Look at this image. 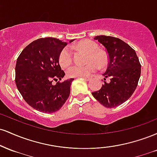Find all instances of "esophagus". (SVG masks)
<instances>
[{"label": "esophagus", "instance_id": "obj_1", "mask_svg": "<svg viewBox=\"0 0 157 157\" xmlns=\"http://www.w3.org/2000/svg\"><path fill=\"white\" fill-rule=\"evenodd\" d=\"M82 78H84L85 80L89 81V80H91V78H92V77H82Z\"/></svg>", "mask_w": 157, "mask_h": 157}]
</instances>
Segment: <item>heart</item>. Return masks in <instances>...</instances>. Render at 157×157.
<instances>
[{
	"instance_id": "1",
	"label": "heart",
	"mask_w": 157,
	"mask_h": 157,
	"mask_svg": "<svg viewBox=\"0 0 157 157\" xmlns=\"http://www.w3.org/2000/svg\"><path fill=\"white\" fill-rule=\"evenodd\" d=\"M72 48H77L88 52L86 61L89 63L84 66L75 65L67 70V75L70 77H80L89 76L97 69V65L104 67L108 63V56L104 51L97 49L98 45L94 41L90 40H85L80 41ZM59 63L63 68H66L71 64L73 60V55L70 48L65 47L61 50L58 57ZM96 63L95 64V63Z\"/></svg>"
}]
</instances>
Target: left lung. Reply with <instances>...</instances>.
<instances>
[{"label":"left lung","instance_id":"left-lung-1","mask_svg":"<svg viewBox=\"0 0 157 157\" xmlns=\"http://www.w3.org/2000/svg\"><path fill=\"white\" fill-rule=\"evenodd\" d=\"M105 47L109 59L105 72L109 83L104 81L101 89L92 92L106 108H114L128 100L134 92L141 75V64L134 49L117 37L99 35L94 37Z\"/></svg>","mask_w":157,"mask_h":157}]
</instances>
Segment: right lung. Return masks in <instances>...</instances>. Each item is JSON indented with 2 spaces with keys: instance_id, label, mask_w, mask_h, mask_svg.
Wrapping results in <instances>:
<instances>
[{
  "instance_id": "obj_1",
  "label": "right lung",
  "mask_w": 157,
  "mask_h": 157,
  "mask_svg": "<svg viewBox=\"0 0 157 157\" xmlns=\"http://www.w3.org/2000/svg\"><path fill=\"white\" fill-rule=\"evenodd\" d=\"M66 45L67 43L54 37L37 39L29 44L17 59V89L25 101L40 112L57 111L69 97L73 78L52 83L54 80H61L65 75L58 57Z\"/></svg>"
}]
</instances>
